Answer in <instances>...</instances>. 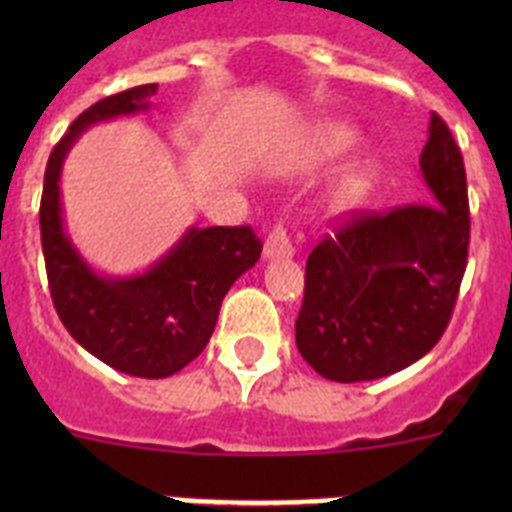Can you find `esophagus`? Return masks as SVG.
<instances>
[{
	"label": "esophagus",
	"mask_w": 512,
	"mask_h": 512,
	"mask_svg": "<svg viewBox=\"0 0 512 512\" xmlns=\"http://www.w3.org/2000/svg\"><path fill=\"white\" fill-rule=\"evenodd\" d=\"M295 253L292 238L284 228H274L264 243V259H289Z\"/></svg>",
	"instance_id": "1"
}]
</instances>
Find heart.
<instances>
[{"label":"heart","instance_id":"1","mask_svg":"<svg viewBox=\"0 0 512 512\" xmlns=\"http://www.w3.org/2000/svg\"><path fill=\"white\" fill-rule=\"evenodd\" d=\"M359 133L348 122L341 120H323L310 130L305 143V156L310 164H328L333 158L343 156L348 148L354 146ZM382 166L374 158H356L354 164H348L341 171L333 187V197L341 207H359L361 202L369 200V194L377 189Z\"/></svg>","mask_w":512,"mask_h":512}]
</instances>
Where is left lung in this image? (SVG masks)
Instances as JSON below:
<instances>
[{
	"instance_id": "left-lung-1",
	"label": "left lung",
	"mask_w": 512,
	"mask_h": 512,
	"mask_svg": "<svg viewBox=\"0 0 512 512\" xmlns=\"http://www.w3.org/2000/svg\"><path fill=\"white\" fill-rule=\"evenodd\" d=\"M431 207L361 215L312 248L295 336L330 382H372L423 359L443 336L467 269L464 158L433 112L420 153Z\"/></svg>"
}]
</instances>
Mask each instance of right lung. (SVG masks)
Masks as SVG:
<instances>
[{"instance_id": "1", "label": "right lung", "mask_w": 512, "mask_h": 512, "mask_svg": "<svg viewBox=\"0 0 512 512\" xmlns=\"http://www.w3.org/2000/svg\"><path fill=\"white\" fill-rule=\"evenodd\" d=\"M156 89H125L81 112L48 158L40 200V241L58 318L89 354L140 379L171 377L202 354L223 297L261 256V241L248 225H192L146 271L115 277L94 269L71 241L63 220V161L92 125L151 110Z\"/></svg>"}]
</instances>
